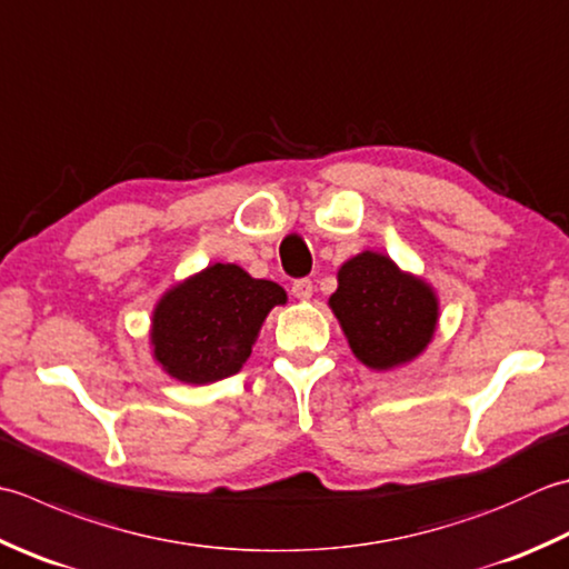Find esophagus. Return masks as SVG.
<instances>
[{
	"mask_svg": "<svg viewBox=\"0 0 569 569\" xmlns=\"http://www.w3.org/2000/svg\"><path fill=\"white\" fill-rule=\"evenodd\" d=\"M291 291L296 298L308 300L310 296H313V281H310V278H298V281H293Z\"/></svg>",
	"mask_w": 569,
	"mask_h": 569,
	"instance_id": "obj_1",
	"label": "esophagus"
}]
</instances>
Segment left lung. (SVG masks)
I'll return each mask as SVG.
<instances>
[{"instance_id": "left-lung-1", "label": "left lung", "mask_w": 569, "mask_h": 569, "mask_svg": "<svg viewBox=\"0 0 569 569\" xmlns=\"http://www.w3.org/2000/svg\"><path fill=\"white\" fill-rule=\"evenodd\" d=\"M328 303L355 358L372 370L415 360L439 320L433 288L375 251H362L340 266L338 291Z\"/></svg>"}]
</instances>
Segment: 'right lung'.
I'll list each match as a JSON object with an SVG mask.
<instances>
[{"mask_svg":"<svg viewBox=\"0 0 569 569\" xmlns=\"http://www.w3.org/2000/svg\"><path fill=\"white\" fill-rule=\"evenodd\" d=\"M286 303L273 281L237 263H214L170 288L152 313V358L174 380L209 385L237 375L249 360L266 316Z\"/></svg>","mask_w":569,"mask_h":569,"instance_id":"right-lung-1","label":"right lung"}]
</instances>
